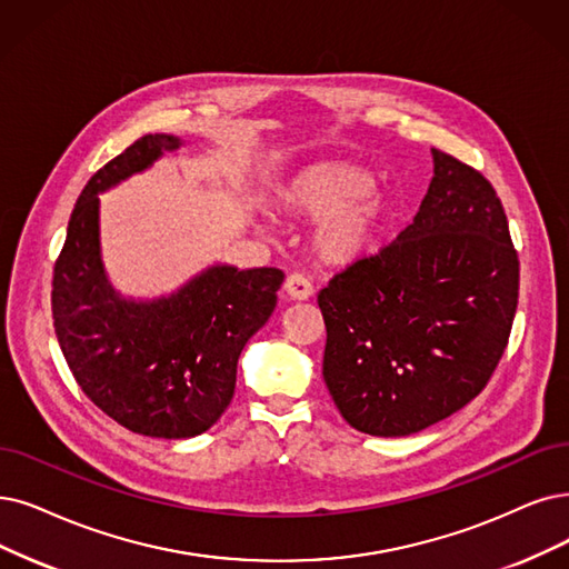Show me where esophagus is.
<instances>
[{
	"label": "esophagus",
	"instance_id": "obj_1",
	"mask_svg": "<svg viewBox=\"0 0 569 569\" xmlns=\"http://www.w3.org/2000/svg\"><path fill=\"white\" fill-rule=\"evenodd\" d=\"M284 291L293 301H306L312 293V282L310 278L303 276V272H291V276H287L284 280Z\"/></svg>",
	"mask_w": 569,
	"mask_h": 569
}]
</instances>
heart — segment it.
<instances>
[{
    "instance_id": "1",
    "label": "heart",
    "mask_w": 569,
    "mask_h": 569,
    "mask_svg": "<svg viewBox=\"0 0 569 569\" xmlns=\"http://www.w3.org/2000/svg\"><path fill=\"white\" fill-rule=\"evenodd\" d=\"M373 177L355 166H320L303 172L284 193V206L303 217L321 219L315 252L327 263H352L367 257L385 221L382 196L369 193Z\"/></svg>"
}]
</instances>
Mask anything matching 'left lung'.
Returning a JSON list of instances; mask_svg holds the SVG:
<instances>
[{"label":"left lung","instance_id":"obj_1","mask_svg":"<svg viewBox=\"0 0 569 569\" xmlns=\"http://www.w3.org/2000/svg\"><path fill=\"white\" fill-rule=\"evenodd\" d=\"M413 223L317 293L325 382L350 427L408 437L479 397L518 306V254L490 181L441 149Z\"/></svg>","mask_w":569,"mask_h":569}]
</instances>
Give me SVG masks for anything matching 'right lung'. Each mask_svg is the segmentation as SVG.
Listing matches in <instances>:
<instances>
[{
    "label": "right lung",
    "mask_w": 569,
    "mask_h": 569,
    "mask_svg": "<svg viewBox=\"0 0 569 569\" xmlns=\"http://www.w3.org/2000/svg\"><path fill=\"white\" fill-rule=\"evenodd\" d=\"M144 134L88 179L53 268L60 350L83 395L134 435L189 439L208 431L236 390L238 357L278 303L280 268L212 266L168 299L134 303L107 284L98 193L179 149Z\"/></svg>",
    "instance_id": "add662e5"
}]
</instances>
